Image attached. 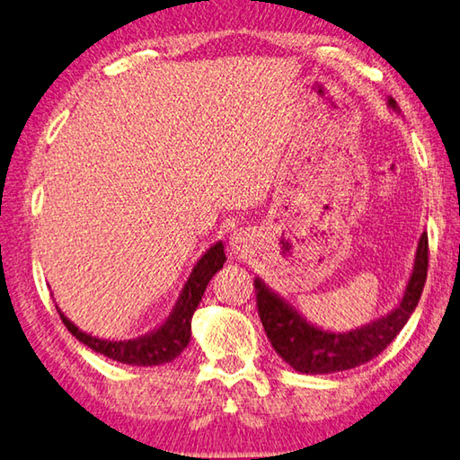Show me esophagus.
Returning <instances> with one entry per match:
<instances>
[{
	"label": "esophagus",
	"mask_w": 460,
	"mask_h": 460,
	"mask_svg": "<svg viewBox=\"0 0 460 460\" xmlns=\"http://www.w3.org/2000/svg\"><path fill=\"white\" fill-rule=\"evenodd\" d=\"M228 244H230L232 254H236V257H246V254L252 251V238L244 230L232 232Z\"/></svg>",
	"instance_id": "obj_1"
}]
</instances>
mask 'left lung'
I'll use <instances>...</instances> for the list:
<instances>
[{"label": "left lung", "instance_id": "1", "mask_svg": "<svg viewBox=\"0 0 460 460\" xmlns=\"http://www.w3.org/2000/svg\"><path fill=\"white\" fill-rule=\"evenodd\" d=\"M387 105L391 111L400 114V105L395 100L387 97ZM426 270L428 234L421 232L411 275L397 305L381 318L352 328L349 332H332V330L315 326L296 305L270 289L261 277H254L261 322L277 355L297 373L328 375L349 371L381 355L387 344L402 332L420 301L426 283Z\"/></svg>", "mask_w": 460, "mask_h": 460}]
</instances>
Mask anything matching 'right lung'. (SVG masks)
I'll return each instance as SVG.
<instances>
[{"label":"right lung","instance_id":"right-lung-1","mask_svg":"<svg viewBox=\"0 0 460 460\" xmlns=\"http://www.w3.org/2000/svg\"><path fill=\"white\" fill-rule=\"evenodd\" d=\"M224 243L217 240V243L209 246L208 251L201 254V259L193 265L191 273L187 277L183 289H181L175 305H172L167 318H164L155 330H150V332L138 338H130V341H108V338L83 332L81 328L75 326V323L60 312L58 305L57 310L60 314V320H63L65 326L69 328V332L77 338L79 342L89 346V349L95 352H100V355L132 367L164 365L171 363L172 358H177L181 352L185 350V346L190 344L193 312L198 310L209 279L224 267Z\"/></svg>","mask_w":460,"mask_h":460}]
</instances>
